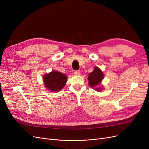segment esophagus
Here are the masks:
<instances>
[{
    "label": "esophagus",
    "mask_w": 149,
    "mask_h": 149,
    "mask_svg": "<svg viewBox=\"0 0 149 149\" xmlns=\"http://www.w3.org/2000/svg\"><path fill=\"white\" fill-rule=\"evenodd\" d=\"M74 74L76 76H79L80 75V71H74Z\"/></svg>",
    "instance_id": "obj_1"
}]
</instances>
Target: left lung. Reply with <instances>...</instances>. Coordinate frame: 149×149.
I'll return each instance as SVG.
<instances>
[{"label": "left lung", "instance_id": "left-lung-1", "mask_svg": "<svg viewBox=\"0 0 149 149\" xmlns=\"http://www.w3.org/2000/svg\"><path fill=\"white\" fill-rule=\"evenodd\" d=\"M104 75L102 71L98 67L96 66L94 67V69L93 71V72L90 73L88 76V80H89V85L90 87L91 88H95L94 89H96V91H101L102 90V88L97 87L101 84V81L104 78Z\"/></svg>", "mask_w": 149, "mask_h": 149}]
</instances>
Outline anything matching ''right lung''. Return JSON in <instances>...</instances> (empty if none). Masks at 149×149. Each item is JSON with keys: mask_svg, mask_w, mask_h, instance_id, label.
<instances>
[{"mask_svg": "<svg viewBox=\"0 0 149 149\" xmlns=\"http://www.w3.org/2000/svg\"><path fill=\"white\" fill-rule=\"evenodd\" d=\"M43 80L45 87L52 92H58L63 88L67 81L65 74L61 72L52 71L47 74H45Z\"/></svg>", "mask_w": 149, "mask_h": 149, "instance_id": "add662e5", "label": "right lung"}]
</instances>
